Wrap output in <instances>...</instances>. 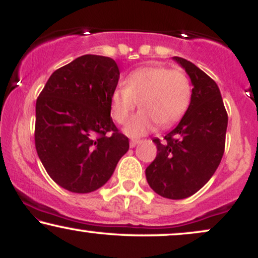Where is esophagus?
<instances>
[{"label":"esophagus","instance_id":"1","mask_svg":"<svg viewBox=\"0 0 258 258\" xmlns=\"http://www.w3.org/2000/svg\"><path fill=\"white\" fill-rule=\"evenodd\" d=\"M139 143H141V141H139V139H132V141H130V147L135 148Z\"/></svg>","mask_w":258,"mask_h":258}]
</instances>
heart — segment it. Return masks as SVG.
<instances>
[{"instance_id": "1", "label": "heart", "mask_w": 258, "mask_h": 258, "mask_svg": "<svg viewBox=\"0 0 258 258\" xmlns=\"http://www.w3.org/2000/svg\"><path fill=\"white\" fill-rule=\"evenodd\" d=\"M191 100V86L182 70L166 67H144L127 76L126 86L111 92V116L123 123L139 102V110L126 123L130 137H141L153 131L156 125L166 127L177 122Z\"/></svg>"}]
</instances>
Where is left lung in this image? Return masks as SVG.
<instances>
[{
	"mask_svg": "<svg viewBox=\"0 0 258 258\" xmlns=\"http://www.w3.org/2000/svg\"><path fill=\"white\" fill-rule=\"evenodd\" d=\"M190 78L193 90L184 116L160 142L158 154L146 170L156 194L184 199L209 182L220 165L226 146L228 115L216 82L186 59L173 57Z\"/></svg>",
	"mask_w": 258,
	"mask_h": 258,
	"instance_id": "1",
	"label": "left lung"
}]
</instances>
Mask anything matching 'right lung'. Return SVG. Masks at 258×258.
I'll return each mask as SVG.
<instances>
[{
	"label": "right lung",
	"instance_id": "add662e5",
	"mask_svg": "<svg viewBox=\"0 0 258 258\" xmlns=\"http://www.w3.org/2000/svg\"><path fill=\"white\" fill-rule=\"evenodd\" d=\"M119 78L114 59L81 55L55 70L38 96L37 155L49 177L67 190H97L128 150V138L110 116Z\"/></svg>",
	"mask_w": 258,
	"mask_h": 258
}]
</instances>
